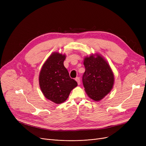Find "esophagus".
I'll return each mask as SVG.
<instances>
[{
	"instance_id": "1",
	"label": "esophagus",
	"mask_w": 146,
	"mask_h": 146,
	"mask_svg": "<svg viewBox=\"0 0 146 146\" xmlns=\"http://www.w3.org/2000/svg\"><path fill=\"white\" fill-rule=\"evenodd\" d=\"M75 80H76V82H78V85H79L80 84V78H78V77H77V78H76L75 79Z\"/></svg>"
}]
</instances>
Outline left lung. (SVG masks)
I'll return each instance as SVG.
<instances>
[{
    "label": "left lung",
    "instance_id": "1",
    "mask_svg": "<svg viewBox=\"0 0 146 146\" xmlns=\"http://www.w3.org/2000/svg\"><path fill=\"white\" fill-rule=\"evenodd\" d=\"M85 72L82 81L86 92L90 98L99 101L110 92L114 82V76L108 63L97 54L84 59Z\"/></svg>",
    "mask_w": 146,
    "mask_h": 146
}]
</instances>
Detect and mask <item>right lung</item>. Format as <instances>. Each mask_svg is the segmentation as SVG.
Listing matches in <instances>:
<instances>
[{
    "mask_svg": "<svg viewBox=\"0 0 146 146\" xmlns=\"http://www.w3.org/2000/svg\"><path fill=\"white\" fill-rule=\"evenodd\" d=\"M65 55L54 52L44 64L39 76L41 91L46 98L56 104L64 102L78 83L71 79L64 66Z\"/></svg>",
    "mask_w": 146,
    "mask_h": 146,
    "instance_id": "right-lung-1",
    "label": "right lung"
}]
</instances>
